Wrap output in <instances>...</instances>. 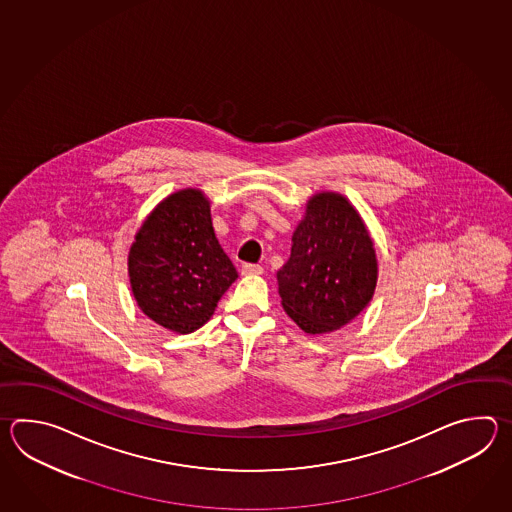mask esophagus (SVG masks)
I'll list each match as a JSON object with an SVG mask.
<instances>
[{
  "label": "esophagus",
  "instance_id": "obj_1",
  "mask_svg": "<svg viewBox=\"0 0 512 512\" xmlns=\"http://www.w3.org/2000/svg\"><path fill=\"white\" fill-rule=\"evenodd\" d=\"M263 269H261L260 265H252V263H245L243 267H241V274L243 276H252V274H261Z\"/></svg>",
  "mask_w": 512,
  "mask_h": 512
}]
</instances>
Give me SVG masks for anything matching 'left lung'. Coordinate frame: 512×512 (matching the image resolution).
Segmentation results:
<instances>
[{
  "label": "left lung",
  "mask_w": 512,
  "mask_h": 512,
  "mask_svg": "<svg viewBox=\"0 0 512 512\" xmlns=\"http://www.w3.org/2000/svg\"><path fill=\"white\" fill-rule=\"evenodd\" d=\"M283 311L309 335L337 331L370 304L379 260L359 210L338 192H316L276 274Z\"/></svg>",
  "instance_id": "8db88e82"
}]
</instances>
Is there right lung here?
<instances>
[{
  "label": "right lung",
  "mask_w": 512,
  "mask_h": 512,
  "mask_svg": "<svg viewBox=\"0 0 512 512\" xmlns=\"http://www.w3.org/2000/svg\"><path fill=\"white\" fill-rule=\"evenodd\" d=\"M128 276L155 324L177 335L207 324L238 271L219 245L203 190L183 188L155 205L131 243Z\"/></svg>",
  "instance_id": "right-lung-1"
}]
</instances>
